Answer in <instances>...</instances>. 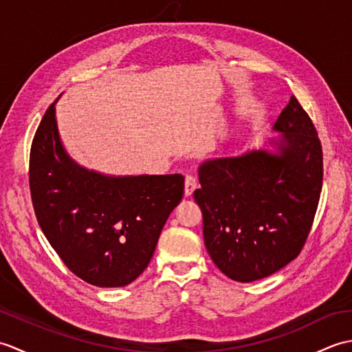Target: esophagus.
<instances>
[{
    "instance_id": "1",
    "label": "esophagus",
    "mask_w": 352,
    "mask_h": 352,
    "mask_svg": "<svg viewBox=\"0 0 352 352\" xmlns=\"http://www.w3.org/2000/svg\"><path fill=\"white\" fill-rule=\"evenodd\" d=\"M197 186H198V182H197L195 177H193V175H186V182H184V195H186V197H190L192 193H193V190L197 189Z\"/></svg>"
}]
</instances>
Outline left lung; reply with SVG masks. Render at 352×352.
I'll return each instance as SVG.
<instances>
[{"label": "left lung", "mask_w": 352, "mask_h": 352, "mask_svg": "<svg viewBox=\"0 0 352 352\" xmlns=\"http://www.w3.org/2000/svg\"><path fill=\"white\" fill-rule=\"evenodd\" d=\"M272 130L280 136L241 155L199 164L193 192L204 243L228 278L257 281L298 257L322 190V148L311 119L292 96Z\"/></svg>", "instance_id": "left-lung-1"}]
</instances>
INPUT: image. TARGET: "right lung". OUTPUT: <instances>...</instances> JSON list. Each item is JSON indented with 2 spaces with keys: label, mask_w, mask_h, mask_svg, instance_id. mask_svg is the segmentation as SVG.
I'll return each instance as SVG.
<instances>
[{
  "label": "right lung",
  "mask_w": 352,
  "mask_h": 352,
  "mask_svg": "<svg viewBox=\"0 0 352 352\" xmlns=\"http://www.w3.org/2000/svg\"><path fill=\"white\" fill-rule=\"evenodd\" d=\"M56 102L45 111L30 151L37 222L71 272L98 287H122L145 271L162 228L180 204L184 177L106 175L66 153Z\"/></svg>",
  "instance_id": "add662e5"
}]
</instances>
